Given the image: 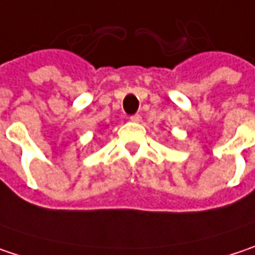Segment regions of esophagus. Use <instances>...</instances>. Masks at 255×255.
Returning <instances> with one entry per match:
<instances>
[{"instance_id":"obj_1","label":"esophagus","mask_w":255,"mask_h":255,"mask_svg":"<svg viewBox=\"0 0 255 255\" xmlns=\"http://www.w3.org/2000/svg\"><path fill=\"white\" fill-rule=\"evenodd\" d=\"M130 120L135 122V123H139L142 120V118H140V115H133V116H130Z\"/></svg>"}]
</instances>
